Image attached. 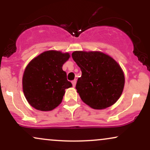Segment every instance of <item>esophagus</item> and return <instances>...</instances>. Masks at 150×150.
Masks as SVG:
<instances>
[{
  "mask_svg": "<svg viewBox=\"0 0 150 150\" xmlns=\"http://www.w3.org/2000/svg\"><path fill=\"white\" fill-rule=\"evenodd\" d=\"M76 83H77V80H74L72 81V84H73V86L74 87H75V85H76Z\"/></svg>",
  "mask_w": 150,
  "mask_h": 150,
  "instance_id": "obj_1",
  "label": "esophagus"
}]
</instances>
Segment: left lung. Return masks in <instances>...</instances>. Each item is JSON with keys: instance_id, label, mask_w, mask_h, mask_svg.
<instances>
[{"instance_id": "obj_1", "label": "left lung", "mask_w": 150, "mask_h": 150, "mask_svg": "<svg viewBox=\"0 0 150 150\" xmlns=\"http://www.w3.org/2000/svg\"><path fill=\"white\" fill-rule=\"evenodd\" d=\"M72 57L82 71L75 87L82 101L94 109H104L114 104L125 85L120 65L101 51H76Z\"/></svg>"}]
</instances>
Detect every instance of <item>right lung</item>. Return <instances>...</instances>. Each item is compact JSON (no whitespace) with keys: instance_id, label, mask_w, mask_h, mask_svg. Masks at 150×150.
<instances>
[{"instance_id":"obj_1","label":"right lung","mask_w":150,"mask_h":150,"mask_svg":"<svg viewBox=\"0 0 150 150\" xmlns=\"http://www.w3.org/2000/svg\"><path fill=\"white\" fill-rule=\"evenodd\" d=\"M70 57L68 53L51 50L42 53L28 63L22 77V89L32 107L49 111L61 104L65 89L73 86L62 69Z\"/></svg>"}]
</instances>
